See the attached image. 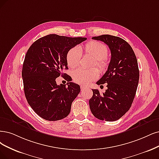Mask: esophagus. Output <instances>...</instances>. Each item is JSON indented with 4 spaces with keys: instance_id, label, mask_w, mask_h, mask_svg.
I'll return each mask as SVG.
<instances>
[{
    "instance_id": "1",
    "label": "esophagus",
    "mask_w": 159,
    "mask_h": 159,
    "mask_svg": "<svg viewBox=\"0 0 159 159\" xmlns=\"http://www.w3.org/2000/svg\"><path fill=\"white\" fill-rule=\"evenodd\" d=\"M80 89H81V90H83L84 89H86V86H80Z\"/></svg>"
}]
</instances>
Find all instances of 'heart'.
<instances>
[{
	"label": "heart",
	"mask_w": 159,
	"mask_h": 159,
	"mask_svg": "<svg viewBox=\"0 0 159 159\" xmlns=\"http://www.w3.org/2000/svg\"><path fill=\"white\" fill-rule=\"evenodd\" d=\"M84 52L95 58L93 65L103 71L109 66V61L107 57L108 48L106 45L96 40L88 42L84 46L70 49L67 54L66 61L69 68H75L78 66L80 61L82 54ZM98 76V70L96 69H78L72 73V77L74 82L80 84H86L89 82L96 79Z\"/></svg>",
	"instance_id": "1"
}]
</instances>
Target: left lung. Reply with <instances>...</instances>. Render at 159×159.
<instances>
[{"label": "left lung", "instance_id": "1", "mask_svg": "<svg viewBox=\"0 0 159 159\" xmlns=\"http://www.w3.org/2000/svg\"><path fill=\"white\" fill-rule=\"evenodd\" d=\"M92 39L106 44L111 57L107 71L96 83L98 85L107 83V89L103 94L92 89L90 108L97 119L115 121L130 109L136 95L139 77L136 56L130 45L119 37L103 34Z\"/></svg>", "mask_w": 159, "mask_h": 159}]
</instances>
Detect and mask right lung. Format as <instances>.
Wrapping results in <instances>:
<instances>
[{"mask_svg": "<svg viewBox=\"0 0 159 159\" xmlns=\"http://www.w3.org/2000/svg\"><path fill=\"white\" fill-rule=\"evenodd\" d=\"M87 39L68 37L50 34L37 40L29 47L22 68L25 96L31 107L41 118L55 121L66 118L71 104L80 91V86L71 82L57 85L55 79L66 75L68 69L67 54L70 49Z\"/></svg>", "mask_w": 159, "mask_h": 159, "instance_id": "add662e5", "label": "right lung"}]
</instances>
